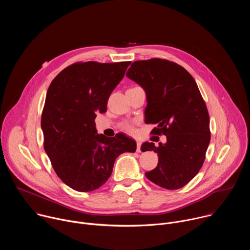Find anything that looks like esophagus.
Returning a JSON list of instances; mask_svg holds the SVG:
<instances>
[{"label": "esophagus", "mask_w": 250, "mask_h": 250, "mask_svg": "<svg viewBox=\"0 0 250 250\" xmlns=\"http://www.w3.org/2000/svg\"><path fill=\"white\" fill-rule=\"evenodd\" d=\"M140 146H141V142L140 141H137L136 142V152H141V149H140Z\"/></svg>", "instance_id": "obj_1"}]
</instances>
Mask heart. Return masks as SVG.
Masks as SVG:
<instances>
[{
	"label": "heart",
	"mask_w": 250,
	"mask_h": 250,
	"mask_svg": "<svg viewBox=\"0 0 250 250\" xmlns=\"http://www.w3.org/2000/svg\"><path fill=\"white\" fill-rule=\"evenodd\" d=\"M122 128L124 130H125L126 132H129V133H134L135 132L134 124L132 122H129V121H126V122L123 123L122 124Z\"/></svg>",
	"instance_id": "b5f03b06"
}]
</instances>
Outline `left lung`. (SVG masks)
<instances>
[{"label": "left lung", "mask_w": 250, "mask_h": 250, "mask_svg": "<svg viewBox=\"0 0 250 250\" xmlns=\"http://www.w3.org/2000/svg\"><path fill=\"white\" fill-rule=\"evenodd\" d=\"M126 77L146 95V124H157L153 133L166 135L165 144L145 142L141 151L157 153L158 164L146 176L154 184L176 190L188 184L200 171L210 132L207 105L196 81L182 66L153 58L135 61Z\"/></svg>", "instance_id": "1"}]
</instances>
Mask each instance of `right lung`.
Wrapping results in <instances>:
<instances>
[{"mask_svg": "<svg viewBox=\"0 0 250 250\" xmlns=\"http://www.w3.org/2000/svg\"><path fill=\"white\" fill-rule=\"evenodd\" d=\"M130 62H84L68 66L51 82L42 116L44 150L64 184L91 192L109 179L117 157L134 152L135 141L122 133H97V114L125 76Z\"/></svg>", "mask_w": 250, "mask_h": 250, "instance_id": "1", "label": "right lung"}]
</instances>
